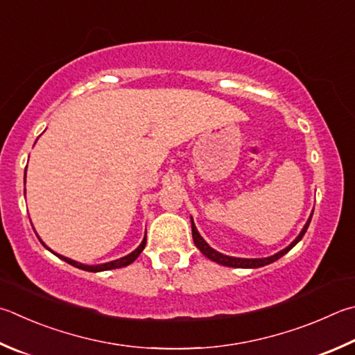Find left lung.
I'll list each match as a JSON object with an SVG mask.
<instances>
[{
  "instance_id": "left-lung-1",
  "label": "left lung",
  "mask_w": 355,
  "mask_h": 355,
  "mask_svg": "<svg viewBox=\"0 0 355 355\" xmlns=\"http://www.w3.org/2000/svg\"><path fill=\"white\" fill-rule=\"evenodd\" d=\"M312 214H313V212H312ZM311 218H312V217H311ZM311 218H309L307 223L304 225V228H302L300 236L296 237V239H295L292 243H290L287 248H284L282 251H279V253H276V254L270 256V257H262V259H242V257H231V256L218 253V251H216L214 248H211L209 245L203 241V237L198 234V231H197L196 225H194V220H191V223H192V237H194V243L197 245V248H198L200 251H202V253H203L206 257H208V259L214 261V262H217V263H222V266H227V267H236V268H257V267L268 266V263L278 261L279 257H282L286 253H288V251L292 250V248L295 247V245L302 239V236L306 234V231H307V228H309V223H311Z\"/></svg>"
}]
</instances>
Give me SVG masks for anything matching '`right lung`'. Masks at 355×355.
<instances>
[{
  "label": "right lung",
  "mask_w": 355,
  "mask_h": 355,
  "mask_svg": "<svg viewBox=\"0 0 355 355\" xmlns=\"http://www.w3.org/2000/svg\"><path fill=\"white\" fill-rule=\"evenodd\" d=\"M42 242V241H40ZM43 243V242H42ZM44 245V243H43ZM44 247H46V245H44ZM144 247H146V236H144V239H143V242H141V245L139 247L133 251V253H130V254H127V256H124V257H121V259H116V261H112V262H107V263H101V266H83V263H79V262H76V261H73V259H68V257H65V256H60V254H57V253H54V254H57L60 257V259H63L65 262H68V263H71V266H74V267H77V268H80V270H85V272H104V270H113V268H119V267H125V266H128V263H132L135 259H137V257L141 254V251L144 250ZM48 248V247H46ZM49 250V248H48Z\"/></svg>",
  "instance_id": "obj_1"
}]
</instances>
